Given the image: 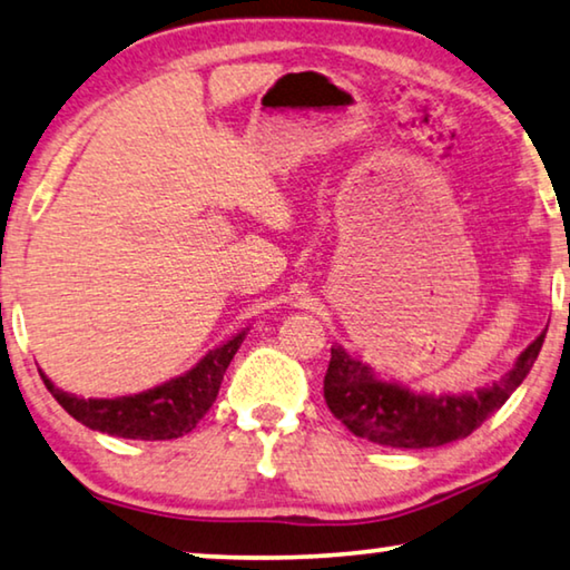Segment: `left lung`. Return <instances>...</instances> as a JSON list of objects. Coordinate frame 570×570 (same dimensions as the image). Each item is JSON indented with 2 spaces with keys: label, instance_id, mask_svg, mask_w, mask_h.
I'll list each match as a JSON object with an SVG mask.
<instances>
[{
  "label": "left lung",
  "instance_id": "8db88e82",
  "mask_svg": "<svg viewBox=\"0 0 570 570\" xmlns=\"http://www.w3.org/2000/svg\"><path fill=\"white\" fill-rule=\"evenodd\" d=\"M548 330V327H546ZM546 333L538 335L520 353V358L494 386L473 394H414L410 389L379 381L368 366L353 361L343 347L330 351L325 373V402L330 412L353 432L386 448H440L469 438L481 428L538 361Z\"/></svg>",
  "mask_w": 570,
  "mask_h": 570
}]
</instances>
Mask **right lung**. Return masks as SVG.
I'll return each instance as SVG.
<instances>
[{
    "instance_id": "add662e5",
    "label": "right lung",
    "mask_w": 570,
    "mask_h": 570,
    "mask_svg": "<svg viewBox=\"0 0 570 570\" xmlns=\"http://www.w3.org/2000/svg\"><path fill=\"white\" fill-rule=\"evenodd\" d=\"M243 337L245 333L209 351L184 376L135 396L81 399L58 389L46 373H40V376L56 402L76 422L87 424L91 430L127 440H174L197 428V422L215 404L219 384H223L225 371L230 366Z\"/></svg>"
}]
</instances>
